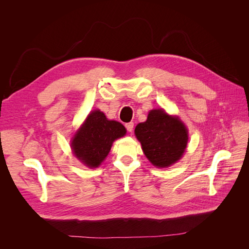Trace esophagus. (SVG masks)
I'll use <instances>...</instances> for the list:
<instances>
[{
    "mask_svg": "<svg viewBox=\"0 0 249 249\" xmlns=\"http://www.w3.org/2000/svg\"><path fill=\"white\" fill-rule=\"evenodd\" d=\"M125 127H126L128 132H132V131H133V127H134V123H133V122L126 123V124H125Z\"/></svg>",
    "mask_w": 249,
    "mask_h": 249,
    "instance_id": "esophagus-1",
    "label": "esophagus"
}]
</instances>
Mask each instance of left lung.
<instances>
[{
	"mask_svg": "<svg viewBox=\"0 0 249 249\" xmlns=\"http://www.w3.org/2000/svg\"><path fill=\"white\" fill-rule=\"evenodd\" d=\"M135 136L147 160L156 167H168L181 159L188 144V129L177 116L163 109L151 110L147 120L135 127Z\"/></svg>",
	"mask_w": 249,
	"mask_h": 249,
	"instance_id": "8db88e82",
	"label": "left lung"
}]
</instances>
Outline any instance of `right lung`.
Segmentation results:
<instances>
[{
	"instance_id": "obj_1",
	"label": "right lung",
	"mask_w": 249,
	"mask_h": 249,
	"mask_svg": "<svg viewBox=\"0 0 249 249\" xmlns=\"http://www.w3.org/2000/svg\"><path fill=\"white\" fill-rule=\"evenodd\" d=\"M126 134L125 127L108 120L100 110L91 111L71 139L75 158L88 167H98L110 152L113 142Z\"/></svg>"
}]
</instances>
